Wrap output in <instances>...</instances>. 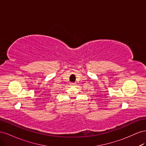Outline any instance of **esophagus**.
I'll use <instances>...</instances> for the list:
<instances>
[{
  "label": "esophagus",
  "instance_id": "obj_1",
  "mask_svg": "<svg viewBox=\"0 0 146 146\" xmlns=\"http://www.w3.org/2000/svg\"><path fill=\"white\" fill-rule=\"evenodd\" d=\"M70 86H75V85H76V84L74 83H70Z\"/></svg>",
  "mask_w": 146,
  "mask_h": 146
}]
</instances>
